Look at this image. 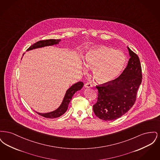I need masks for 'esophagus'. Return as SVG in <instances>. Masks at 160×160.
I'll return each mask as SVG.
<instances>
[{"mask_svg":"<svg viewBox=\"0 0 160 160\" xmlns=\"http://www.w3.org/2000/svg\"><path fill=\"white\" fill-rule=\"evenodd\" d=\"M84 86L86 88H91L92 87V84L89 82H87L86 83H85L84 84Z\"/></svg>","mask_w":160,"mask_h":160,"instance_id":"obj_1","label":"esophagus"}]
</instances>
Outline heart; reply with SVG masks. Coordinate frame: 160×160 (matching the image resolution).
<instances>
[{
	"mask_svg": "<svg viewBox=\"0 0 160 160\" xmlns=\"http://www.w3.org/2000/svg\"><path fill=\"white\" fill-rule=\"evenodd\" d=\"M84 62L87 67L93 69V75L97 82L107 83L120 74L125 66L126 57L121 51L100 46L86 54Z\"/></svg>",
	"mask_w": 160,
	"mask_h": 160,
	"instance_id": "obj_1",
	"label": "heart"
}]
</instances>
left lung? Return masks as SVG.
<instances>
[{"label": "left lung", "mask_w": 160, "mask_h": 160, "mask_svg": "<svg viewBox=\"0 0 160 160\" xmlns=\"http://www.w3.org/2000/svg\"><path fill=\"white\" fill-rule=\"evenodd\" d=\"M129 58L127 67L117 78L97 86V102L93 106L100 119L113 121L125 114L134 104L142 81V67L136 54L128 47Z\"/></svg>", "instance_id": "left-lung-1"}]
</instances>
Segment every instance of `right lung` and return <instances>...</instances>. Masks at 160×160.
Instances as JSON below:
<instances>
[{
  "label": "right lung",
  "mask_w": 160,
  "mask_h": 160,
  "mask_svg": "<svg viewBox=\"0 0 160 160\" xmlns=\"http://www.w3.org/2000/svg\"><path fill=\"white\" fill-rule=\"evenodd\" d=\"M61 41V39H46V40H42L37 42L36 43L33 44L27 50V51L31 50L35 48H41L45 46H53L54 44H58L59 42ZM84 84L82 82H77V83L74 84L72 86H71L68 89L66 92L65 95L63 98V99L62 101V102L61 104V106L59 107L58 108H57L56 110L53 111L52 112L47 113H37L38 114L44 117L47 118H56L60 117L62 114H64L66 111L68 109L69 103L71 101L72 99V96L77 91L80 90L82 87L83 86Z\"/></svg>",
  "instance_id": "1"
}]
</instances>
